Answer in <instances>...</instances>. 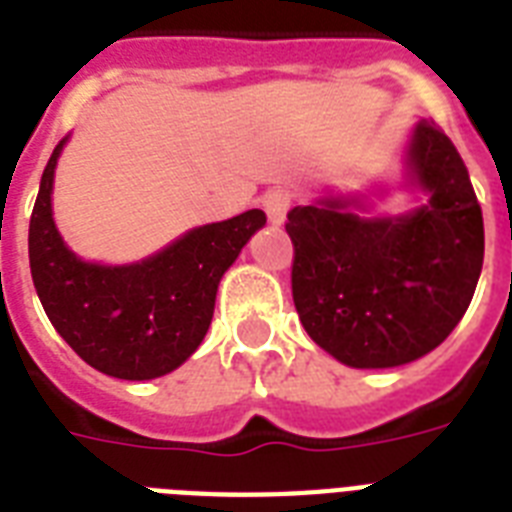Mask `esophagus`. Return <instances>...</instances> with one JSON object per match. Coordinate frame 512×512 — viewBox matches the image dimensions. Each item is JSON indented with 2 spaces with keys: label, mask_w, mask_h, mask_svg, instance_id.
<instances>
[{
  "label": "esophagus",
  "mask_w": 512,
  "mask_h": 512,
  "mask_svg": "<svg viewBox=\"0 0 512 512\" xmlns=\"http://www.w3.org/2000/svg\"><path fill=\"white\" fill-rule=\"evenodd\" d=\"M263 207L265 212H268V220H271L273 225H281L287 220L289 207H292V196H289V191H284V188H273V191L265 193Z\"/></svg>",
  "instance_id": "34e87169"
}]
</instances>
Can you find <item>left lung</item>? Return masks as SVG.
<instances>
[{
    "instance_id": "1",
    "label": "left lung",
    "mask_w": 512,
    "mask_h": 512,
    "mask_svg": "<svg viewBox=\"0 0 512 512\" xmlns=\"http://www.w3.org/2000/svg\"><path fill=\"white\" fill-rule=\"evenodd\" d=\"M401 188L422 196L372 215L366 193L327 191L287 215L292 297L311 340L353 369H390L438 348L468 311L484 265V217L457 148L420 119ZM380 185L374 196H385Z\"/></svg>"
}]
</instances>
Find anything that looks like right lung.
<instances>
[{
  "instance_id": "obj_1",
  "label": "right lung",
  "mask_w": 512,
  "mask_h": 512,
  "mask_svg": "<svg viewBox=\"0 0 512 512\" xmlns=\"http://www.w3.org/2000/svg\"><path fill=\"white\" fill-rule=\"evenodd\" d=\"M63 138L44 167L31 225L28 263L36 295L58 335L92 369L119 380H156L196 353L215 313L220 279L265 225L263 209L196 225L135 263L84 260L52 217Z\"/></svg>"
}]
</instances>
